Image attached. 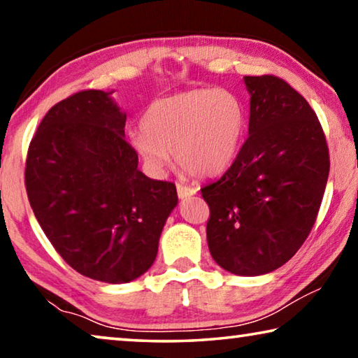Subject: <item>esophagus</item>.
Instances as JSON below:
<instances>
[{
  "label": "esophagus",
  "mask_w": 358,
  "mask_h": 358,
  "mask_svg": "<svg viewBox=\"0 0 358 358\" xmlns=\"http://www.w3.org/2000/svg\"><path fill=\"white\" fill-rule=\"evenodd\" d=\"M177 192H178V197L181 199V201H183V199H187V197H191V196H194V194L197 192V189L196 187H191V186H185V185H177Z\"/></svg>",
  "instance_id": "34e87169"
}]
</instances>
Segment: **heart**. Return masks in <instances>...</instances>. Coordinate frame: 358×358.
<instances>
[{"instance_id":"heart-1","label":"heart","mask_w":358,"mask_h":358,"mask_svg":"<svg viewBox=\"0 0 358 358\" xmlns=\"http://www.w3.org/2000/svg\"><path fill=\"white\" fill-rule=\"evenodd\" d=\"M245 126L243 104L234 93L197 88L151 102L129 141L151 171H164L173 153L185 172L211 177L234 161Z\"/></svg>"}]
</instances>
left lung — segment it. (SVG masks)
I'll return each mask as SVG.
<instances>
[{
	"label": "left lung",
	"instance_id": "obj_1",
	"mask_svg": "<svg viewBox=\"0 0 358 358\" xmlns=\"http://www.w3.org/2000/svg\"><path fill=\"white\" fill-rule=\"evenodd\" d=\"M250 129L237 157L202 187L210 207L207 241L215 262L240 276L280 268L316 222L330 171L316 113L275 76L245 77Z\"/></svg>",
	"mask_w": 358,
	"mask_h": 358
}]
</instances>
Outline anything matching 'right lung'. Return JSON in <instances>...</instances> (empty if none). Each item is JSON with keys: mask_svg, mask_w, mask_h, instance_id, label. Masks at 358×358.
<instances>
[{"mask_svg": "<svg viewBox=\"0 0 358 358\" xmlns=\"http://www.w3.org/2000/svg\"><path fill=\"white\" fill-rule=\"evenodd\" d=\"M112 93L85 90L53 106L27 156L28 201L66 264L123 284L153 265L177 187L138 171Z\"/></svg>", "mask_w": 358, "mask_h": 358, "instance_id": "add662e5", "label": "right lung"}]
</instances>
